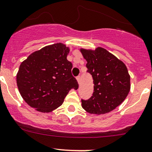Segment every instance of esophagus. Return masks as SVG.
<instances>
[{
  "label": "esophagus",
  "instance_id": "esophagus-1",
  "mask_svg": "<svg viewBox=\"0 0 152 152\" xmlns=\"http://www.w3.org/2000/svg\"><path fill=\"white\" fill-rule=\"evenodd\" d=\"M77 82H78V83H80V75H78L77 77Z\"/></svg>",
  "mask_w": 152,
  "mask_h": 152
}]
</instances>
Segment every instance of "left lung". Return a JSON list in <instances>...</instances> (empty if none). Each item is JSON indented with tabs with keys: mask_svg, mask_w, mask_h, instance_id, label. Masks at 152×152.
Segmentation results:
<instances>
[{
	"mask_svg": "<svg viewBox=\"0 0 152 152\" xmlns=\"http://www.w3.org/2000/svg\"><path fill=\"white\" fill-rule=\"evenodd\" d=\"M80 51L94 84L92 96L88 100L81 99L83 108L95 115L108 113L122 104L130 91L128 69L122 61L101 47Z\"/></svg>",
	"mask_w": 152,
	"mask_h": 152,
	"instance_id": "left-lung-1",
	"label": "left lung"
}]
</instances>
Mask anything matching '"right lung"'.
Here are the masks:
<instances>
[{"instance_id":"right-lung-1","label":"right lung","mask_w":152,"mask_h":152,"mask_svg":"<svg viewBox=\"0 0 152 152\" xmlns=\"http://www.w3.org/2000/svg\"><path fill=\"white\" fill-rule=\"evenodd\" d=\"M69 48L58 43L34 52L21 64L17 83L28 105L41 112H50L63 104L78 83L72 75V64L66 59Z\"/></svg>"}]
</instances>
